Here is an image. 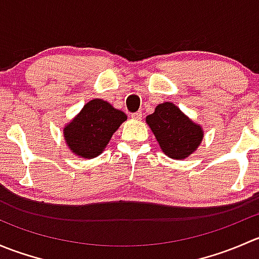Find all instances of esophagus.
<instances>
[{
  "instance_id": "34e87169",
  "label": "esophagus",
  "mask_w": 259,
  "mask_h": 259,
  "mask_svg": "<svg viewBox=\"0 0 259 259\" xmlns=\"http://www.w3.org/2000/svg\"><path fill=\"white\" fill-rule=\"evenodd\" d=\"M132 117H133V119H135V120H140L143 117V113H142V111H137V113H133Z\"/></svg>"
}]
</instances>
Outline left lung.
Listing matches in <instances>:
<instances>
[{"label": "left lung", "mask_w": 259, "mask_h": 259, "mask_svg": "<svg viewBox=\"0 0 259 259\" xmlns=\"http://www.w3.org/2000/svg\"><path fill=\"white\" fill-rule=\"evenodd\" d=\"M146 122L155 135L161 150L173 159H184L203 139V130L171 103L159 104Z\"/></svg>", "instance_id": "left-lung-1"}]
</instances>
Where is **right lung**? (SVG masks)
Returning a JSON list of instances; mask_svg holds the SVG:
<instances>
[{"instance_id": "add662e5", "label": "right lung", "mask_w": 259, "mask_h": 259, "mask_svg": "<svg viewBox=\"0 0 259 259\" xmlns=\"http://www.w3.org/2000/svg\"><path fill=\"white\" fill-rule=\"evenodd\" d=\"M126 115L116 110L106 101L95 99L86 104L80 114L64 129L67 145L82 158L98 156L108 145L109 140Z\"/></svg>"}]
</instances>
